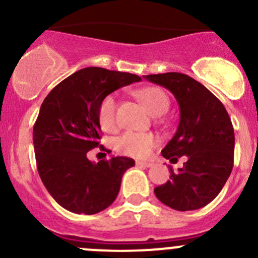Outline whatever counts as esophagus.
Segmentation results:
<instances>
[{
  "label": "esophagus",
  "instance_id": "esophagus-1",
  "mask_svg": "<svg viewBox=\"0 0 258 258\" xmlns=\"http://www.w3.org/2000/svg\"><path fill=\"white\" fill-rule=\"evenodd\" d=\"M137 166H141V167H151L153 166L152 162H146V161H136Z\"/></svg>",
  "mask_w": 258,
  "mask_h": 258
}]
</instances>
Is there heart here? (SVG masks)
I'll return each instance as SVG.
<instances>
[{
	"label": "heart",
	"instance_id": "heart-1",
	"mask_svg": "<svg viewBox=\"0 0 258 258\" xmlns=\"http://www.w3.org/2000/svg\"><path fill=\"white\" fill-rule=\"evenodd\" d=\"M140 101L146 106L148 111L155 116L165 113L170 106V100L165 91L158 87H144L135 92ZM116 98L108 95L101 101L98 106V121L105 131L112 132L117 128L116 116ZM158 144L157 136L153 134H139V132H126L117 139L116 150L122 155L130 157L144 158L147 157L151 151Z\"/></svg>",
	"mask_w": 258,
	"mask_h": 258
}]
</instances>
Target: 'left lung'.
<instances>
[{"label":"left lung","instance_id":"1","mask_svg":"<svg viewBox=\"0 0 258 258\" xmlns=\"http://www.w3.org/2000/svg\"><path fill=\"white\" fill-rule=\"evenodd\" d=\"M144 77L171 91L179 107L177 131L161 153L171 161L187 156L178 172L170 167V179L156 187V197L173 210L201 209L220 194L232 171L235 132L230 116L212 92L187 75Z\"/></svg>","mask_w":258,"mask_h":258}]
</instances>
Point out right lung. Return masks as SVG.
Listing matches in <instances>:
<instances>
[{
  "label": "right lung",
  "instance_id": "add662e5",
  "mask_svg": "<svg viewBox=\"0 0 258 258\" xmlns=\"http://www.w3.org/2000/svg\"><path fill=\"white\" fill-rule=\"evenodd\" d=\"M128 72L87 67L59 82L42 102L33 126L38 175L54 201L74 213L95 215L116 200L128 157L91 162L101 139L98 106L113 91L139 82Z\"/></svg>",
  "mask_w": 258,
  "mask_h": 258
}]
</instances>
